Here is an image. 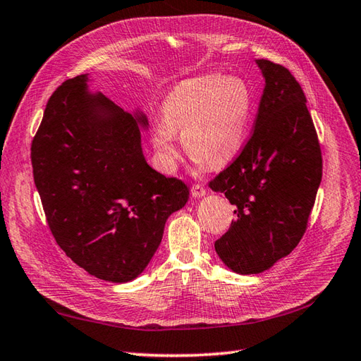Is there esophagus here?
Here are the masks:
<instances>
[{
  "mask_svg": "<svg viewBox=\"0 0 361 361\" xmlns=\"http://www.w3.org/2000/svg\"><path fill=\"white\" fill-rule=\"evenodd\" d=\"M205 193H207V190L200 185V183H195V185L191 187V196L193 197H202L205 196Z\"/></svg>",
  "mask_w": 361,
  "mask_h": 361,
  "instance_id": "1",
  "label": "esophagus"
}]
</instances>
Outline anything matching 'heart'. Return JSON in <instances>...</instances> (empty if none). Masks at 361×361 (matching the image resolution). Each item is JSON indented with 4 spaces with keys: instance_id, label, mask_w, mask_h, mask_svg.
<instances>
[{
    "instance_id": "heart-1",
    "label": "heart",
    "mask_w": 361,
    "mask_h": 361,
    "mask_svg": "<svg viewBox=\"0 0 361 361\" xmlns=\"http://www.w3.org/2000/svg\"><path fill=\"white\" fill-rule=\"evenodd\" d=\"M254 114V94L240 76L204 75L180 80L161 104L151 140L161 165L176 170L183 148L201 168L223 166L245 148Z\"/></svg>"
}]
</instances>
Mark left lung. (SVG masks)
Listing matches in <instances>:
<instances>
[{"label":"left lung","instance_id":"1","mask_svg":"<svg viewBox=\"0 0 361 361\" xmlns=\"http://www.w3.org/2000/svg\"><path fill=\"white\" fill-rule=\"evenodd\" d=\"M264 88L254 132L240 156L209 185L237 219L215 251L237 274H259L302 238L322 178L318 135L302 88L282 65L257 59Z\"/></svg>","mask_w":361,"mask_h":361}]
</instances>
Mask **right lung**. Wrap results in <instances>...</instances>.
Instances as JSON below:
<instances>
[{
	"label": "right lung",
	"instance_id": "right-lung-1",
	"mask_svg": "<svg viewBox=\"0 0 361 361\" xmlns=\"http://www.w3.org/2000/svg\"><path fill=\"white\" fill-rule=\"evenodd\" d=\"M88 82L79 75L49 98L31 146L34 182L63 252L88 274L124 283L148 267L190 191L146 161L142 110L124 112Z\"/></svg>",
	"mask_w": 361,
	"mask_h": 361
}]
</instances>
